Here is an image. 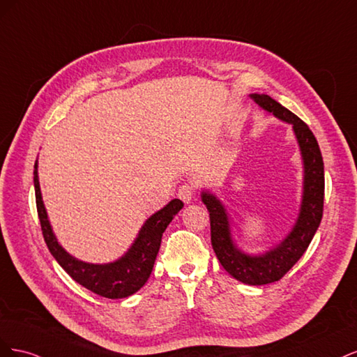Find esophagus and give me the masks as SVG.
Instances as JSON below:
<instances>
[{
  "mask_svg": "<svg viewBox=\"0 0 357 357\" xmlns=\"http://www.w3.org/2000/svg\"><path fill=\"white\" fill-rule=\"evenodd\" d=\"M178 198L185 202V204H189L193 198V195H195V186L192 185V183H185V185H181L178 188V192H177Z\"/></svg>",
  "mask_w": 357,
  "mask_h": 357,
  "instance_id": "1",
  "label": "esophagus"
}]
</instances>
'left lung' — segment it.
I'll use <instances>...</instances> for the list:
<instances>
[{
	"instance_id": "left-lung-1",
	"label": "left lung",
	"mask_w": 357,
	"mask_h": 357,
	"mask_svg": "<svg viewBox=\"0 0 357 357\" xmlns=\"http://www.w3.org/2000/svg\"><path fill=\"white\" fill-rule=\"evenodd\" d=\"M250 98L261 109L294 128L304 162V190L296 223L282 243L264 255L252 256L241 252L234 243L229 215L220 199L208 190L201 192V199L210 213L211 245L222 266L241 283L262 286L278 282L308 248L323 215L325 169L317 139L307 123L271 96L252 93Z\"/></svg>"
}]
</instances>
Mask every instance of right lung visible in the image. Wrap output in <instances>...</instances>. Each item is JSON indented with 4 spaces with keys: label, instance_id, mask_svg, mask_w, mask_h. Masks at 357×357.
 <instances>
[{
    "label": "right lung",
    "instance_id": "right-lung-1",
    "mask_svg": "<svg viewBox=\"0 0 357 357\" xmlns=\"http://www.w3.org/2000/svg\"><path fill=\"white\" fill-rule=\"evenodd\" d=\"M37 168L38 164L36 160L34 188L37 213L43 236H45V241L56 262L79 284L104 298L121 299L131 296L137 290L142 289L152 274L162 241V234L165 232L167 226L174 219V215L183 208V202L180 199H172L164 208L150 215L139 229L131 248L121 259L110 264H88L79 261L63 250V247L58 243L55 234H53L41 198Z\"/></svg>",
    "mask_w": 357,
    "mask_h": 357
}]
</instances>
